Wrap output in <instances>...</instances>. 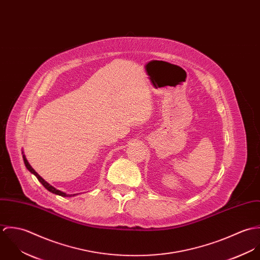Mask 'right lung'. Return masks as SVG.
Wrapping results in <instances>:
<instances>
[{
    "mask_svg": "<svg viewBox=\"0 0 260 260\" xmlns=\"http://www.w3.org/2000/svg\"><path fill=\"white\" fill-rule=\"evenodd\" d=\"M22 153H23V152H22ZM23 159H24V163H25V166L27 167V169L37 177L38 180L42 183V185L44 186L47 190H49L50 192H52V193H54V194H57V195L63 196V197H70V196H75V195H76V194H66L65 192H62V191H60V190L56 189L55 187L50 185L48 182H46V181H45V180H44V179H43V178L38 174L37 172L32 168V166L29 164L28 160L26 159V156H25V155H23Z\"/></svg>",
    "mask_w": 260,
    "mask_h": 260,
    "instance_id": "add662e5",
    "label": "right lung"
}]
</instances>
